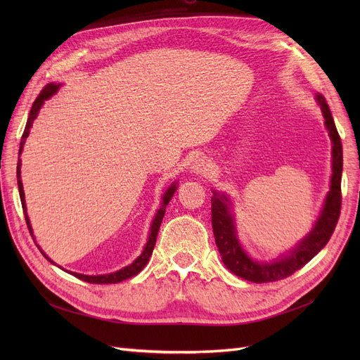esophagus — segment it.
Masks as SVG:
<instances>
[{
    "label": "esophagus",
    "instance_id": "obj_1",
    "mask_svg": "<svg viewBox=\"0 0 360 360\" xmlns=\"http://www.w3.org/2000/svg\"><path fill=\"white\" fill-rule=\"evenodd\" d=\"M191 169L195 174H202V176H209V174L212 172V165L205 158H197L192 162Z\"/></svg>",
    "mask_w": 360,
    "mask_h": 360
}]
</instances>
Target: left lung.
I'll return each mask as SVG.
<instances>
[{"label":"left lung","mask_w":360,"mask_h":360,"mask_svg":"<svg viewBox=\"0 0 360 360\" xmlns=\"http://www.w3.org/2000/svg\"><path fill=\"white\" fill-rule=\"evenodd\" d=\"M315 101L320 105L324 117V126L332 139V177L330 191L326 197L323 210L315 222L311 233L302 238V242L284 257L276 258L270 263L255 261L250 258L238 242L231 213V201L225 193L213 191L212 197V226L216 246L219 249L224 264L234 275L246 281L263 284V282L281 281L294 271L302 269L320 250L328 245L341 213V174H342V144L338 134L329 105L323 94L317 93Z\"/></svg>","instance_id":"8db88e82"}]
</instances>
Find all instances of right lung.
<instances>
[{
  "mask_svg": "<svg viewBox=\"0 0 360 360\" xmlns=\"http://www.w3.org/2000/svg\"><path fill=\"white\" fill-rule=\"evenodd\" d=\"M60 89V84H48L45 89H43L40 91V94L37 96V99L34 101V103H32V108L30 111V115H28V120H27V126H25V130L22 134V139H20V147H19V155L20 151H22L24 148V144H25V139L30 134V127L32 126V122H34L37 114H39V110L41 108V105L45 103V101H48L51 96L56 94ZM18 188H19V197H20V202H22V209H24V213H25V221H27V225H28V230L30 233L32 234V230H31V224H30V219L27 216V205H25V193H24V188H22V180H20V160L18 162ZM177 189V181L172 183L171 186L167 189V192L163 193V201H162V205L159 207V210L153 219V224H151V228H150V234H148V242L147 245L144 246V250L143 254H141L132 264H129L126 267H123L122 270H117L114 271V274H110V275H97V276H89V275H82V274H75V271H69L70 275L76 276L81 281H85V282H90V284H117V282H122L124 279H129L132 278L135 275H138L141 270H143L146 267V264L148 263V259L151 257V254H153V249H155V245H156V237H158V233H159V228H160V224H162V219L163 216H165V209L168 202L171 201L174 192H176ZM34 237V236H32ZM40 249V248H39ZM41 254L46 257V254L43 252ZM48 258V257H46ZM49 259V258H48ZM51 261V259H49ZM52 263V261H51ZM68 271V270H66Z\"/></svg>",
  "mask_w": 360,
  "mask_h": 360,
  "instance_id": "obj_1",
  "label": "right lung"
}]
</instances>
